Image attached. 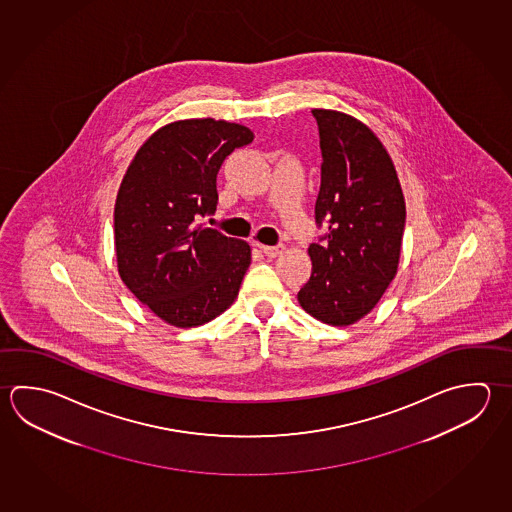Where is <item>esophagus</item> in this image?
<instances>
[{
    "instance_id": "esophagus-1",
    "label": "esophagus",
    "mask_w": 512,
    "mask_h": 512,
    "mask_svg": "<svg viewBox=\"0 0 512 512\" xmlns=\"http://www.w3.org/2000/svg\"><path fill=\"white\" fill-rule=\"evenodd\" d=\"M260 247L261 252L265 254V256H269V258H278L281 256L283 252H285V245H274V247H270V245H258Z\"/></svg>"
}]
</instances>
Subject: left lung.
I'll return each mask as SVG.
<instances>
[{"label": "left lung", "mask_w": 512, "mask_h": 512, "mask_svg": "<svg viewBox=\"0 0 512 512\" xmlns=\"http://www.w3.org/2000/svg\"><path fill=\"white\" fill-rule=\"evenodd\" d=\"M319 126L321 187L317 223L323 243H312V276L299 305L321 323L350 326L381 301L399 270L406 204L388 149L348 113L312 110Z\"/></svg>", "instance_id": "left-lung-1"}]
</instances>
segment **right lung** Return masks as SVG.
<instances>
[{
    "instance_id": "right-lung-1",
    "label": "right lung",
    "mask_w": 512,
    "mask_h": 512,
    "mask_svg": "<svg viewBox=\"0 0 512 512\" xmlns=\"http://www.w3.org/2000/svg\"><path fill=\"white\" fill-rule=\"evenodd\" d=\"M252 139L247 126L223 119L168 122L122 177L113 214L119 276L168 325H205L238 298L251 245L196 222L216 209L225 157Z\"/></svg>"
}]
</instances>
